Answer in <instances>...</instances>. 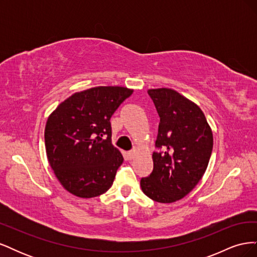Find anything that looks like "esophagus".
I'll return each instance as SVG.
<instances>
[{"label": "esophagus", "mask_w": 257, "mask_h": 257, "mask_svg": "<svg viewBox=\"0 0 257 257\" xmlns=\"http://www.w3.org/2000/svg\"><path fill=\"white\" fill-rule=\"evenodd\" d=\"M135 150H132V151H128L127 153H126V157H127V160H133L134 159V157H135Z\"/></svg>", "instance_id": "1"}]
</instances>
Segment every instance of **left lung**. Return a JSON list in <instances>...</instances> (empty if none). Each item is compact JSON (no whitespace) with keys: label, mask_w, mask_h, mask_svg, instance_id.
Listing matches in <instances>:
<instances>
[{"label":"left lung","mask_w":257,"mask_h":257,"mask_svg":"<svg viewBox=\"0 0 257 257\" xmlns=\"http://www.w3.org/2000/svg\"><path fill=\"white\" fill-rule=\"evenodd\" d=\"M160 115L152 173L142 178L146 195L163 204L183 198L203 178L213 136L200 108L175 90H148Z\"/></svg>","instance_id":"1"}]
</instances>
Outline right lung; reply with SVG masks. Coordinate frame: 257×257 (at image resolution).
<instances>
[{
	"mask_svg": "<svg viewBox=\"0 0 257 257\" xmlns=\"http://www.w3.org/2000/svg\"><path fill=\"white\" fill-rule=\"evenodd\" d=\"M133 90L95 87L62 102L47 120L45 146L49 164L63 188L81 198L109 190L123 162L111 144L110 118Z\"/></svg>",
	"mask_w": 257,
	"mask_h": 257,
	"instance_id": "1",
	"label": "right lung"
}]
</instances>
